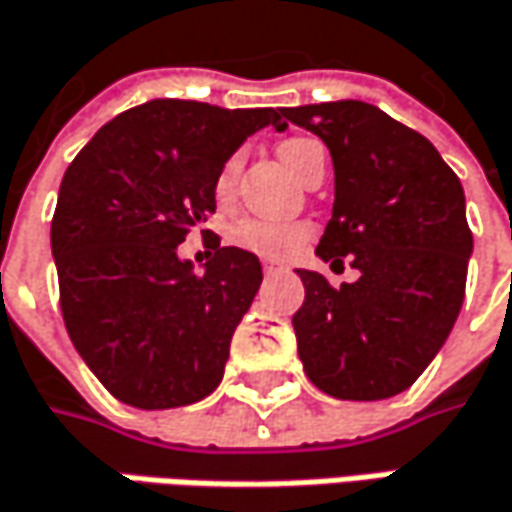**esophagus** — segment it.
<instances>
[{
	"label": "esophagus",
	"mask_w": 512,
	"mask_h": 512,
	"mask_svg": "<svg viewBox=\"0 0 512 512\" xmlns=\"http://www.w3.org/2000/svg\"><path fill=\"white\" fill-rule=\"evenodd\" d=\"M281 269H284V263H278V260H263V272H266V275L281 272Z\"/></svg>",
	"instance_id": "esophagus-1"
}]
</instances>
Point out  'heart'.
<instances>
[{
	"instance_id": "b5f03b06",
	"label": "heart",
	"mask_w": 512,
	"mask_h": 512,
	"mask_svg": "<svg viewBox=\"0 0 512 512\" xmlns=\"http://www.w3.org/2000/svg\"><path fill=\"white\" fill-rule=\"evenodd\" d=\"M321 150L316 138L292 136L284 138L278 144V156L284 159V165L292 173H304V167L310 165V159ZM237 165L240 159L231 156L226 165L217 173V194L228 196L234 191V179H237ZM310 237V226L304 223H286V220H266V217H243L231 226V240L260 257H286L292 255L298 246H304Z\"/></svg>"
}]
</instances>
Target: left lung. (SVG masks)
I'll return each instance as SVG.
<instances>
[{
    "label": "left lung",
    "mask_w": 512,
    "mask_h": 512,
    "mask_svg": "<svg viewBox=\"0 0 512 512\" xmlns=\"http://www.w3.org/2000/svg\"><path fill=\"white\" fill-rule=\"evenodd\" d=\"M316 133L336 173L321 260L359 269L327 284L298 269L304 304L292 316L310 382L336 400H385L429 368L461 313L472 231L461 179L435 144L362 101L286 106Z\"/></svg>",
    "instance_id": "1"
}]
</instances>
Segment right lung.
Returning a JSON list of instances; mask_svg holds the SVG:
<instances>
[{
  "label": "right lung",
  "instance_id": "add662e5",
  "mask_svg": "<svg viewBox=\"0 0 512 512\" xmlns=\"http://www.w3.org/2000/svg\"><path fill=\"white\" fill-rule=\"evenodd\" d=\"M281 109L156 98L104 124L69 165L51 220L60 310L72 345L106 391L136 408L208 397L263 269L214 246L205 272L176 255L217 211V173Z\"/></svg>",
  "mask_w": 512,
  "mask_h": 512
}]
</instances>
